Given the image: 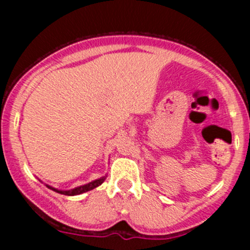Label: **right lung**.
Segmentation results:
<instances>
[{"label":"right lung","mask_w":250,"mask_h":250,"mask_svg":"<svg viewBox=\"0 0 250 250\" xmlns=\"http://www.w3.org/2000/svg\"><path fill=\"white\" fill-rule=\"evenodd\" d=\"M105 179H106V175L102 176V178H99V179H95V180L90 181V183L85 184V185H81V186H78V188H71V190H58V188H52V186H49V185H46V186L48 188H50V190L55 191V192L62 193V195L76 196V195H81V193H84V192H87V191H90V190H93V188H98V186L102 185V184L104 183Z\"/></svg>","instance_id":"1"}]
</instances>
